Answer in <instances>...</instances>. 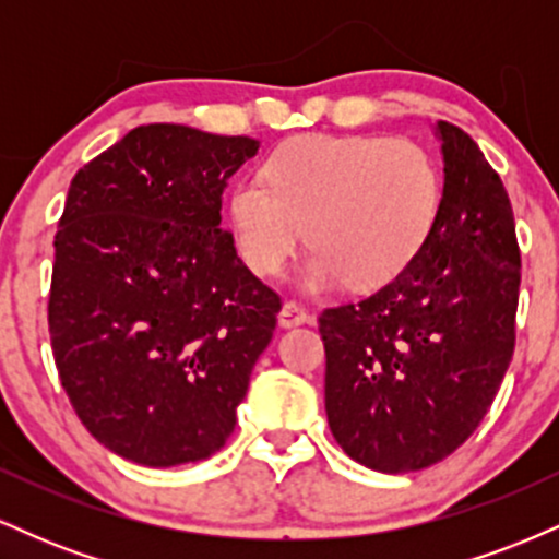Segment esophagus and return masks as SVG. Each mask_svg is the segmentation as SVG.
<instances>
[{
  "mask_svg": "<svg viewBox=\"0 0 559 559\" xmlns=\"http://www.w3.org/2000/svg\"><path fill=\"white\" fill-rule=\"evenodd\" d=\"M310 323V312L305 307L297 305V301H284L278 312V325L281 329H297V325Z\"/></svg>",
  "mask_w": 559,
  "mask_h": 559,
  "instance_id": "1",
  "label": "esophagus"
}]
</instances>
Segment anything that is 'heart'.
Listing matches in <instances>:
<instances>
[{
    "mask_svg": "<svg viewBox=\"0 0 559 559\" xmlns=\"http://www.w3.org/2000/svg\"><path fill=\"white\" fill-rule=\"evenodd\" d=\"M441 207L439 168L407 139L312 133L267 157L265 181L230 189L234 241L249 271L275 275L299 247L310 254L299 286L323 292L346 278L381 288L407 271L431 239Z\"/></svg>",
    "mask_w": 559,
    "mask_h": 559,
    "instance_id": "b5f03b06",
    "label": "heart"
}]
</instances>
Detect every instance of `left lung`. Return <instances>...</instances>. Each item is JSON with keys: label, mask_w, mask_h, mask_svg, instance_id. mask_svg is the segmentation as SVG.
Wrapping results in <instances>:
<instances>
[{"label": "left lung", "mask_w": 559, "mask_h": 559, "mask_svg": "<svg viewBox=\"0 0 559 559\" xmlns=\"http://www.w3.org/2000/svg\"><path fill=\"white\" fill-rule=\"evenodd\" d=\"M439 221L418 260L373 297L325 310L333 439L378 473L441 463L489 413L515 349L521 252L502 178L444 120Z\"/></svg>", "instance_id": "8db88e82"}]
</instances>
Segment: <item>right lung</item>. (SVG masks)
<instances>
[{
  "mask_svg": "<svg viewBox=\"0 0 559 559\" xmlns=\"http://www.w3.org/2000/svg\"><path fill=\"white\" fill-rule=\"evenodd\" d=\"M260 141L152 123L83 165L55 236L49 336L88 433L146 467L207 460L236 426L281 299L221 228Z\"/></svg>",
  "mask_w": 559,
  "mask_h": 559,
  "instance_id": "obj_1",
  "label": "right lung"
}]
</instances>
